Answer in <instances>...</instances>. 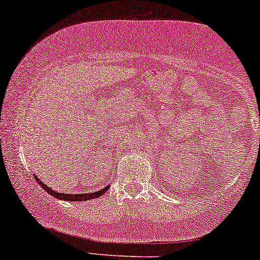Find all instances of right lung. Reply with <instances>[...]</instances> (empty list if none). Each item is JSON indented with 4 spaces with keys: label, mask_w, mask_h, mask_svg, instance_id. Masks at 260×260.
Wrapping results in <instances>:
<instances>
[{
    "label": "right lung",
    "mask_w": 260,
    "mask_h": 260,
    "mask_svg": "<svg viewBox=\"0 0 260 260\" xmlns=\"http://www.w3.org/2000/svg\"><path fill=\"white\" fill-rule=\"evenodd\" d=\"M35 177H36V180L38 181L39 185H41L45 190H47L49 194L54 196L55 198H58V199H62V200H68V202H70V200H74V202H80V200H90V199H93V198H98V197L103 196L104 193L107 192V189L109 188V186H107V187H104L103 189L98 190V192L81 193V194H68V193H57V192H55L54 189L49 188L47 185H44V183H43L37 176L35 175Z\"/></svg>",
    "instance_id": "1"
}]
</instances>
